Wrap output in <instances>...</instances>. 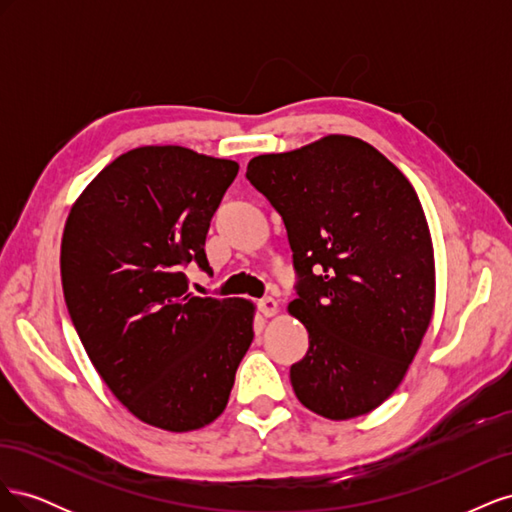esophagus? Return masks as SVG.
Segmentation results:
<instances>
[{
  "label": "esophagus",
  "mask_w": 512,
  "mask_h": 512,
  "mask_svg": "<svg viewBox=\"0 0 512 512\" xmlns=\"http://www.w3.org/2000/svg\"><path fill=\"white\" fill-rule=\"evenodd\" d=\"M258 309L262 312V316L271 318V316L277 314V309H280V307H277V301L273 297H265V299L258 301Z\"/></svg>",
  "instance_id": "1"
}]
</instances>
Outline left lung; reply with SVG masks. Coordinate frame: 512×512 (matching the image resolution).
<instances>
[{
    "label": "left lung",
    "instance_id": "1",
    "mask_svg": "<svg viewBox=\"0 0 512 512\" xmlns=\"http://www.w3.org/2000/svg\"><path fill=\"white\" fill-rule=\"evenodd\" d=\"M245 177L282 215L309 333L290 367L294 395L346 421L378 408L404 380L436 297L429 226L410 181L361 138L331 134L247 164Z\"/></svg>",
    "mask_w": 512,
    "mask_h": 512
}]
</instances>
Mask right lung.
<instances>
[{
    "label": "right lung",
    "instance_id": "1",
    "mask_svg": "<svg viewBox=\"0 0 512 512\" xmlns=\"http://www.w3.org/2000/svg\"><path fill=\"white\" fill-rule=\"evenodd\" d=\"M239 164L138 147L91 181L61 239V286L85 352L143 423L200 429L218 418L254 339V305L196 297L183 267L211 271L205 239Z\"/></svg>",
    "mask_w": 512,
    "mask_h": 512
}]
</instances>
